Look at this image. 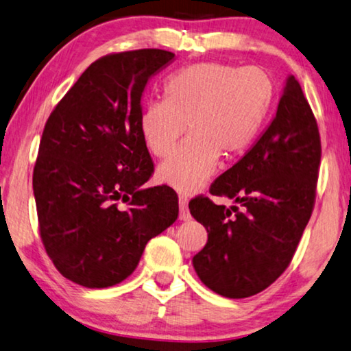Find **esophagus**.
Listing matches in <instances>:
<instances>
[{
    "instance_id": "1",
    "label": "esophagus",
    "mask_w": 351,
    "mask_h": 351,
    "mask_svg": "<svg viewBox=\"0 0 351 351\" xmlns=\"http://www.w3.org/2000/svg\"><path fill=\"white\" fill-rule=\"evenodd\" d=\"M179 209H180L179 212L180 220H188V218H190V210H188V199L184 195L179 196Z\"/></svg>"
}]
</instances>
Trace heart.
I'll use <instances>...</instances> for the list:
<instances>
[{
  "mask_svg": "<svg viewBox=\"0 0 351 351\" xmlns=\"http://www.w3.org/2000/svg\"><path fill=\"white\" fill-rule=\"evenodd\" d=\"M274 82L256 66L207 62L172 74L165 99L149 101L141 110V133L152 154L169 155L186 131L191 136L158 167L160 180L193 193L217 169L220 155L245 152L266 120L274 101Z\"/></svg>",
  "mask_w": 351,
  "mask_h": 351,
  "instance_id": "heart-1",
  "label": "heart"
}]
</instances>
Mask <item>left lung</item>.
Masks as SVG:
<instances>
[{"instance_id": "1", "label": "left lung", "mask_w": 351, "mask_h": 351, "mask_svg": "<svg viewBox=\"0 0 351 351\" xmlns=\"http://www.w3.org/2000/svg\"><path fill=\"white\" fill-rule=\"evenodd\" d=\"M322 160L317 120L294 75L263 136L210 185L213 196L190 201L206 226V247L193 258L197 277L212 291L241 299L263 291L285 272L311 220Z\"/></svg>"}]
</instances>
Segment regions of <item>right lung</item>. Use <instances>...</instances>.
Here are the masks:
<instances>
[{"label":"right lung","instance_id":"right-lung-1","mask_svg":"<svg viewBox=\"0 0 351 351\" xmlns=\"http://www.w3.org/2000/svg\"><path fill=\"white\" fill-rule=\"evenodd\" d=\"M172 58L161 49L101 57L45 121L33 171L39 234L58 272L77 285L123 282L147 242L179 217L171 186H142L154 161L139 125L147 80Z\"/></svg>","mask_w":351,"mask_h":351}]
</instances>
